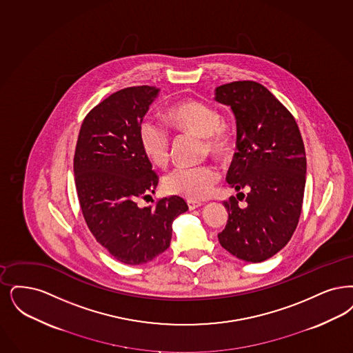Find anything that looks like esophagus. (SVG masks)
<instances>
[{
	"mask_svg": "<svg viewBox=\"0 0 353 353\" xmlns=\"http://www.w3.org/2000/svg\"><path fill=\"white\" fill-rule=\"evenodd\" d=\"M188 206H189V210H196V209L202 206V203H201V202H198V201H192V199H189V201H188Z\"/></svg>",
	"mask_w": 353,
	"mask_h": 353,
	"instance_id": "obj_1",
	"label": "esophagus"
}]
</instances>
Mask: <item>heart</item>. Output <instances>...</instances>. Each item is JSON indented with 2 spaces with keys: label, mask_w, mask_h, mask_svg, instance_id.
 <instances>
[{
  "label": "heart",
  "mask_w": 353,
  "mask_h": 353,
  "mask_svg": "<svg viewBox=\"0 0 353 353\" xmlns=\"http://www.w3.org/2000/svg\"><path fill=\"white\" fill-rule=\"evenodd\" d=\"M165 119L177 131L193 132L205 138L206 150L219 159L232 154L234 141L226 127L221 125V115L210 106L194 99L180 101L168 108ZM141 147L147 159L156 167H165L170 161V138L168 131L151 118L139 125ZM219 173L212 165L177 168L165 179V189L172 194L197 201L212 196Z\"/></svg>",
  "instance_id": "heart-1"
}]
</instances>
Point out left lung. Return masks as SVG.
Instances as JSON below:
<instances>
[{"label":"left lung","mask_w":353,"mask_h":353,"mask_svg":"<svg viewBox=\"0 0 353 353\" xmlns=\"http://www.w3.org/2000/svg\"><path fill=\"white\" fill-rule=\"evenodd\" d=\"M214 99L230 106L236 122L238 152L227 183L236 192L249 190L245 208L235 197L223 202L228 219L218 239L240 260L261 263L296 231L306 183L303 141L293 115L259 83L221 85Z\"/></svg>","instance_id":"1"}]
</instances>
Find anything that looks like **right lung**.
Instances as JSON below:
<instances>
[{
	"mask_svg": "<svg viewBox=\"0 0 353 353\" xmlns=\"http://www.w3.org/2000/svg\"><path fill=\"white\" fill-rule=\"evenodd\" d=\"M156 86H131L103 99L85 117L73 159L74 183L85 222L118 261L139 265L170 247L172 223L188 205L163 198L139 208L159 179L139 141V125L159 96Z\"/></svg>",
	"mask_w": 353,
	"mask_h": 353,
	"instance_id": "add662e5",
	"label": "right lung"
}]
</instances>
